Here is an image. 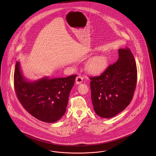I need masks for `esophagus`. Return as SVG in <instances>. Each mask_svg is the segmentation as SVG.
Segmentation results:
<instances>
[{
	"label": "esophagus",
	"mask_w": 156,
	"mask_h": 156,
	"mask_svg": "<svg viewBox=\"0 0 156 156\" xmlns=\"http://www.w3.org/2000/svg\"><path fill=\"white\" fill-rule=\"evenodd\" d=\"M75 81H76V84H80V83H81L83 81V78H82L81 76H78L76 78Z\"/></svg>",
	"instance_id": "obj_1"
}]
</instances>
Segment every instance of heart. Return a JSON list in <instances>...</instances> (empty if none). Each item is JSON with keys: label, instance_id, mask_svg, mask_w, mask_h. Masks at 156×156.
<instances>
[{"label": "heart", "instance_id": "obj_1", "mask_svg": "<svg viewBox=\"0 0 156 156\" xmlns=\"http://www.w3.org/2000/svg\"><path fill=\"white\" fill-rule=\"evenodd\" d=\"M108 66V59L103 55L92 57L85 65V70L91 74H99L102 73Z\"/></svg>", "mask_w": 156, "mask_h": 156}]
</instances>
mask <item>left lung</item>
I'll return each instance as SVG.
<instances>
[{
    "label": "left lung",
    "instance_id": "8db88e82",
    "mask_svg": "<svg viewBox=\"0 0 156 156\" xmlns=\"http://www.w3.org/2000/svg\"><path fill=\"white\" fill-rule=\"evenodd\" d=\"M119 58L102 74L90 77L91 99L97 115L111 118L123 111L132 101L137 71L129 48L119 49Z\"/></svg>",
    "mask_w": 156,
    "mask_h": 156
}]
</instances>
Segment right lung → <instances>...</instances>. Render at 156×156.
I'll list each match as a JSON object with an SVG mask.
<instances>
[{"instance_id":"add662e5","label":"right lung","mask_w":156,"mask_h":156,"mask_svg":"<svg viewBox=\"0 0 156 156\" xmlns=\"http://www.w3.org/2000/svg\"><path fill=\"white\" fill-rule=\"evenodd\" d=\"M76 75L66 78L27 81L17 62L14 74L16 96L23 108L38 120L47 123L57 122L65 114L70 91Z\"/></svg>"}]
</instances>
